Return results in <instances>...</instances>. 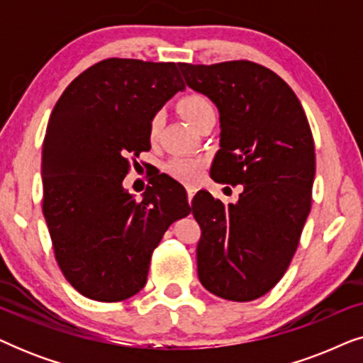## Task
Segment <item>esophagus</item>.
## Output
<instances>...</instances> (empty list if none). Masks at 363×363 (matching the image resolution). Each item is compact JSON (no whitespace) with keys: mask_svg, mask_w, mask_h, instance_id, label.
Returning a JSON list of instances; mask_svg holds the SVG:
<instances>
[{"mask_svg":"<svg viewBox=\"0 0 363 363\" xmlns=\"http://www.w3.org/2000/svg\"><path fill=\"white\" fill-rule=\"evenodd\" d=\"M186 191H188V201L191 203L193 196H195V193H196V188H195V186H188V188H186Z\"/></svg>","mask_w":363,"mask_h":363,"instance_id":"obj_1","label":"esophagus"}]
</instances>
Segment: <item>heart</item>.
<instances>
[{"label": "heart", "instance_id": "b5f03b06", "mask_svg": "<svg viewBox=\"0 0 363 363\" xmlns=\"http://www.w3.org/2000/svg\"><path fill=\"white\" fill-rule=\"evenodd\" d=\"M178 111H180L182 116L196 128L200 127L206 118L215 116V107H213L210 99L198 92H191L183 96L180 101H178ZM163 122H165V117H163L162 112H155L150 117L147 132L148 140L152 143H155L158 140V137H160ZM203 167H205V162L200 160V158L175 157L167 163L165 170L168 175L173 177L178 182L193 183L196 182L198 177H200Z\"/></svg>", "mask_w": 363, "mask_h": 363}]
</instances>
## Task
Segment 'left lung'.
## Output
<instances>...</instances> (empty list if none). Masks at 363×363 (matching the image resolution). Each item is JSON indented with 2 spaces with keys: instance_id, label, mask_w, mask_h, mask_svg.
Returning <instances> with one entry per match:
<instances>
[{
  "instance_id": "1",
  "label": "left lung",
  "mask_w": 363,
  "mask_h": 363,
  "mask_svg": "<svg viewBox=\"0 0 363 363\" xmlns=\"http://www.w3.org/2000/svg\"><path fill=\"white\" fill-rule=\"evenodd\" d=\"M178 67L220 111L215 182L242 185L238 203L208 191L193 198L201 228L198 277L206 291L247 302L269 292L289 267L312 205L315 150L294 91L261 64L226 61Z\"/></svg>"
}]
</instances>
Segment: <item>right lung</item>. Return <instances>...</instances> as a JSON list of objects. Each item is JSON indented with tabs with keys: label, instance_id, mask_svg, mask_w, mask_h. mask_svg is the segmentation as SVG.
Wrapping results in <instances>:
<instances>
[{
	"label": "right lung",
	"instance_id": "obj_1",
	"mask_svg": "<svg viewBox=\"0 0 363 363\" xmlns=\"http://www.w3.org/2000/svg\"><path fill=\"white\" fill-rule=\"evenodd\" d=\"M183 89L175 62L108 57L79 74L52 108L43 213L59 269L89 299L135 296L165 231L193 210L183 186L163 173L142 200L122 186L135 158L150 150V117Z\"/></svg>",
	"mask_w": 363,
	"mask_h": 363
}]
</instances>
